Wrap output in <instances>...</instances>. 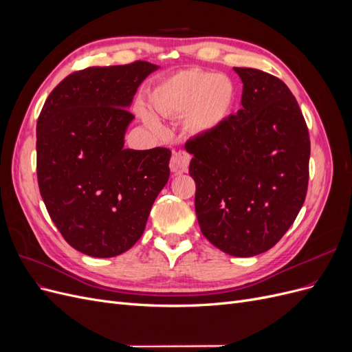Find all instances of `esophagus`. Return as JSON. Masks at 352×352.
I'll list each match as a JSON object with an SVG mask.
<instances>
[{"mask_svg":"<svg viewBox=\"0 0 352 352\" xmlns=\"http://www.w3.org/2000/svg\"><path fill=\"white\" fill-rule=\"evenodd\" d=\"M189 163H190V155L186 151L180 150V151L173 153L172 160H170V168H172V172L176 175L185 173V172H188Z\"/></svg>","mask_w":352,"mask_h":352,"instance_id":"esophagus-1","label":"esophagus"}]
</instances>
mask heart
<instances>
[{"mask_svg":"<svg viewBox=\"0 0 352 352\" xmlns=\"http://www.w3.org/2000/svg\"><path fill=\"white\" fill-rule=\"evenodd\" d=\"M233 97L235 89L225 74L189 69L160 82L150 95V102L157 113L164 116L186 113L190 129L207 132L225 120ZM136 111L146 124L160 127L158 116L146 104H138Z\"/></svg>","mask_w":352,"mask_h":352,"instance_id":"1","label":"heart"}]
</instances>
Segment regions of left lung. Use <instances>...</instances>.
<instances>
[{
  "label": "left lung",
  "mask_w": 352,
  "mask_h": 352,
  "mask_svg": "<svg viewBox=\"0 0 352 352\" xmlns=\"http://www.w3.org/2000/svg\"><path fill=\"white\" fill-rule=\"evenodd\" d=\"M242 109L185 144L202 235L235 257L274 247L292 226L308 188L310 135L285 82L235 67Z\"/></svg>",
  "instance_id": "left-lung-1"
}]
</instances>
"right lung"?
<instances>
[{
  "mask_svg": "<svg viewBox=\"0 0 352 352\" xmlns=\"http://www.w3.org/2000/svg\"><path fill=\"white\" fill-rule=\"evenodd\" d=\"M148 61L87 67L51 91L36 124L39 192L74 250L109 258L132 248L170 176V150H124L127 110Z\"/></svg>",
  "mask_w": 352,
  "mask_h": 352,
  "instance_id": "right-lung-1",
  "label": "right lung"
}]
</instances>
